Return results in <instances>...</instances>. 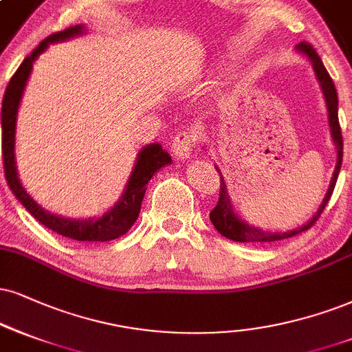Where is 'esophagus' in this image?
<instances>
[{
  "label": "esophagus",
  "mask_w": 352,
  "mask_h": 352,
  "mask_svg": "<svg viewBox=\"0 0 352 352\" xmlns=\"http://www.w3.org/2000/svg\"><path fill=\"white\" fill-rule=\"evenodd\" d=\"M196 143H197L196 130L186 129V130H181L179 133H176V137L173 138L171 150L177 158L186 160L192 155L194 148H196Z\"/></svg>",
  "instance_id": "obj_1"
}]
</instances>
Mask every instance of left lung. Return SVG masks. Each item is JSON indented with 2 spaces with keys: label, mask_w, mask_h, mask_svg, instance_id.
Segmentation results:
<instances>
[{
  "label": "left lung",
  "mask_w": 352,
  "mask_h": 352,
  "mask_svg": "<svg viewBox=\"0 0 352 352\" xmlns=\"http://www.w3.org/2000/svg\"><path fill=\"white\" fill-rule=\"evenodd\" d=\"M297 50L300 52V54L305 55L307 58L311 62V65H314L315 75H316V78H318L320 86H322V89H323L324 101H327L329 127H331V137H333V142H335L336 150H338V162H336L335 173H333L331 183H329V189H328L327 196H324V199H323L322 206H320L318 212H316L310 222H307L303 227L290 230V232L276 233V232H264V230L253 227V225H250L248 222H245V220H241L240 217L233 212L232 204H230L228 192H227V186H225L223 177H220V181H222V183H220V197H219V202H217V206L214 207V210L210 212V222L214 223L217 232H219L222 236L228 238V240H233L238 243L279 241V240H284V238H292V236L298 235V233L305 232V230H309L311 225L318 220V217L322 215V212L324 210V207H327L329 197H331L333 189H335V186H336V179H338V175H340L341 162H342V135H341L340 120H338V94H336L335 83H333L331 76L328 75V72H327V68H324L322 58H320L318 54H316L315 49L310 45V43H307V42L298 43ZM217 171H219V169H217Z\"/></svg>",
  "instance_id": "obj_1"
}]
</instances>
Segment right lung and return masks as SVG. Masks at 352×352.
<instances>
[{"mask_svg":"<svg viewBox=\"0 0 352 352\" xmlns=\"http://www.w3.org/2000/svg\"><path fill=\"white\" fill-rule=\"evenodd\" d=\"M83 25H73L60 32L50 34L49 37L43 38L38 43L32 54L25 56L24 62L17 68L14 75H12L11 81L8 83L6 93L3 98L1 106V129H3V166H4V176H6L8 186L12 190V194L17 197L25 210L29 212L34 219H37L42 225L50 228L52 232L58 233V235L72 238L76 241H109L116 240V238L125 235L132 225L135 223L140 214V207L143 196H145L146 184L151 179V176L158 171L160 168L166 166L171 163V156L162 148L160 143H150L145 148H142L138 153L135 168H133L132 176H130L127 186L122 197L119 202L107 210L102 217L98 219H88V220H73V219H63V217L54 215L50 212L43 210L38 204L34 201L32 197L25 192V189L21 184L19 177H17L16 171V158H14V133H16V116L17 109H19L21 98H23L25 83H28L30 72H32V63L43 50L49 47L52 42L67 41L75 36L83 34Z\"/></svg>","mask_w":352,"mask_h":352,"instance_id":"obj_1","label":"right lung"}]
</instances>
